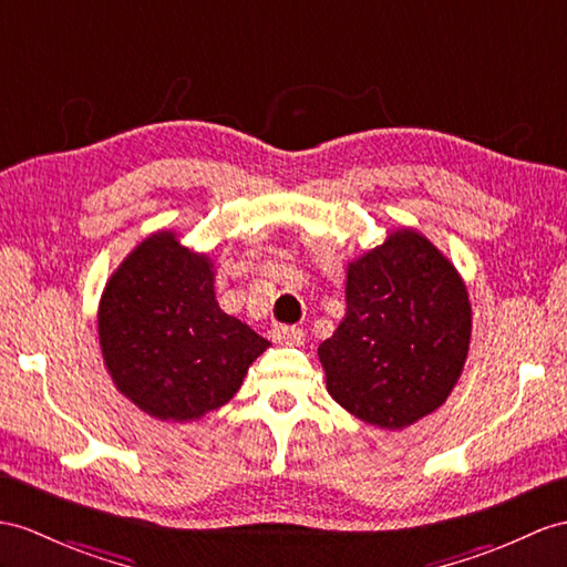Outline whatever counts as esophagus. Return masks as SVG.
<instances>
[{
  "instance_id": "esophagus-1",
  "label": "esophagus",
  "mask_w": 567,
  "mask_h": 567,
  "mask_svg": "<svg viewBox=\"0 0 567 567\" xmlns=\"http://www.w3.org/2000/svg\"><path fill=\"white\" fill-rule=\"evenodd\" d=\"M269 337L274 343H279V347H296V343L302 341V329L291 324H274L269 329Z\"/></svg>"
}]
</instances>
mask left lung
<instances>
[{
	"mask_svg": "<svg viewBox=\"0 0 567 567\" xmlns=\"http://www.w3.org/2000/svg\"><path fill=\"white\" fill-rule=\"evenodd\" d=\"M472 339V302L452 261L413 228L353 259L347 317L317 355L327 392L370 425L402 431L445 404Z\"/></svg>",
	"mask_w": 567,
	"mask_h": 567,
	"instance_id": "obj_1",
	"label": "left lung"
}]
</instances>
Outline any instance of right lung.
Wrapping results in <instances>:
<instances>
[{
  "mask_svg": "<svg viewBox=\"0 0 567 567\" xmlns=\"http://www.w3.org/2000/svg\"><path fill=\"white\" fill-rule=\"evenodd\" d=\"M115 388L158 421L187 423L240 390L269 341L218 308L214 261L158 230L124 257L99 306Z\"/></svg>",
  "mask_w": 567,
  "mask_h": 567,
  "instance_id": "add662e5",
  "label": "right lung"
}]
</instances>
